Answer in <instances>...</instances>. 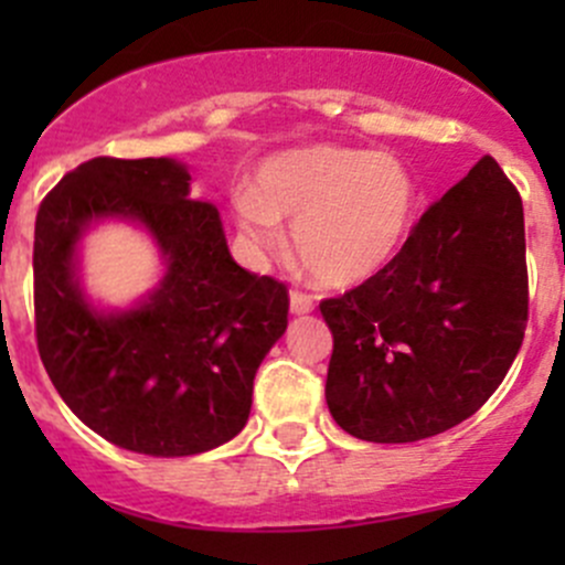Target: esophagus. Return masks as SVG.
Returning a JSON list of instances; mask_svg holds the SVG:
<instances>
[{
    "label": "esophagus",
    "mask_w": 565,
    "mask_h": 565,
    "mask_svg": "<svg viewBox=\"0 0 565 565\" xmlns=\"http://www.w3.org/2000/svg\"><path fill=\"white\" fill-rule=\"evenodd\" d=\"M289 309H292V315H309V311L315 309V295L292 289V292H289Z\"/></svg>",
    "instance_id": "34e87169"
}]
</instances>
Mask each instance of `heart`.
Here are the masks:
<instances>
[{
  "instance_id": "b5f03b06",
  "label": "heart",
  "mask_w": 565,
  "mask_h": 565,
  "mask_svg": "<svg viewBox=\"0 0 565 565\" xmlns=\"http://www.w3.org/2000/svg\"><path fill=\"white\" fill-rule=\"evenodd\" d=\"M232 210L250 250L276 254L287 221L295 254L317 284L355 287L404 243L415 182L391 152L315 145L262 163L254 191H237Z\"/></svg>"
}]
</instances>
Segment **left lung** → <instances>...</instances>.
Segmentation results:
<instances>
[{
	"instance_id": "left-lung-1",
	"label": "left lung",
	"mask_w": 565,
	"mask_h": 565,
	"mask_svg": "<svg viewBox=\"0 0 565 565\" xmlns=\"http://www.w3.org/2000/svg\"><path fill=\"white\" fill-rule=\"evenodd\" d=\"M319 311L333 333L324 398L341 429L415 443L470 418L503 383L527 328L514 182L483 156L377 276Z\"/></svg>"
}]
</instances>
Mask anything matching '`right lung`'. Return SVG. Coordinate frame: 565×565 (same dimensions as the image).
I'll list each match as a JSON object with an SVG mask.
<instances>
[{
	"mask_svg": "<svg viewBox=\"0 0 565 565\" xmlns=\"http://www.w3.org/2000/svg\"><path fill=\"white\" fill-rule=\"evenodd\" d=\"M169 158H93L45 193L35 221V335L51 383L93 431L150 457H191L246 426L262 358L287 330V284L232 259L213 202ZM95 217L145 223L170 270L147 305L104 318L72 254Z\"/></svg>",
	"mask_w": 565,
	"mask_h": 565,
	"instance_id": "obj_1",
	"label": "right lung"
}]
</instances>
